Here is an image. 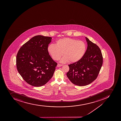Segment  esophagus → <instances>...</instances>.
Instances as JSON below:
<instances>
[{"label":"esophagus","instance_id":"34e87169","mask_svg":"<svg viewBox=\"0 0 121 121\" xmlns=\"http://www.w3.org/2000/svg\"><path fill=\"white\" fill-rule=\"evenodd\" d=\"M63 66V65L61 64H58V65H57V67H60V66Z\"/></svg>","mask_w":121,"mask_h":121}]
</instances>
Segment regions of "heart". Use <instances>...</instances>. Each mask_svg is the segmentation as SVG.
Instances as JSON below:
<instances>
[{
    "instance_id": "b5f03b06",
    "label": "heart",
    "mask_w": 121,
    "mask_h": 121,
    "mask_svg": "<svg viewBox=\"0 0 121 121\" xmlns=\"http://www.w3.org/2000/svg\"><path fill=\"white\" fill-rule=\"evenodd\" d=\"M86 50L87 45L84 42L70 38L58 40L56 45L51 44L48 48V52L54 60H59L63 54L64 56L60 61L62 63L78 62L84 56Z\"/></svg>"
}]
</instances>
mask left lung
Listing matches in <instances>:
<instances>
[{"mask_svg": "<svg viewBox=\"0 0 121 121\" xmlns=\"http://www.w3.org/2000/svg\"><path fill=\"white\" fill-rule=\"evenodd\" d=\"M86 38L88 46L84 56L78 62L69 65V70L66 73L70 81L79 86H87L95 80L103 63L99 48Z\"/></svg>", "mask_w": 121, "mask_h": 121, "instance_id": "left-lung-1", "label": "left lung"}]
</instances>
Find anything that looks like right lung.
<instances>
[{"label": "right lung", "mask_w": 121, "mask_h": 121, "mask_svg": "<svg viewBox=\"0 0 121 121\" xmlns=\"http://www.w3.org/2000/svg\"><path fill=\"white\" fill-rule=\"evenodd\" d=\"M52 38L36 35L24 44L16 57L17 70L24 80L34 87L46 84L52 77L57 63L49 55Z\"/></svg>", "instance_id": "obj_1"}]
</instances>
